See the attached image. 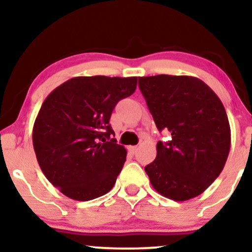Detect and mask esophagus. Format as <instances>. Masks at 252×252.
<instances>
[{"instance_id": "34e87169", "label": "esophagus", "mask_w": 252, "mask_h": 252, "mask_svg": "<svg viewBox=\"0 0 252 252\" xmlns=\"http://www.w3.org/2000/svg\"><path fill=\"white\" fill-rule=\"evenodd\" d=\"M128 149H129L131 153H136V150H137V146H129Z\"/></svg>"}]
</instances>
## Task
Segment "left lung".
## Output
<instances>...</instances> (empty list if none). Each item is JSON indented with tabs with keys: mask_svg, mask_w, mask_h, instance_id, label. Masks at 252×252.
<instances>
[{
	"mask_svg": "<svg viewBox=\"0 0 252 252\" xmlns=\"http://www.w3.org/2000/svg\"><path fill=\"white\" fill-rule=\"evenodd\" d=\"M150 114L168 142L158 141L156 158L144 170L156 192L175 201L201 194L227 160L231 129L213 90L190 76L138 77Z\"/></svg>",
	"mask_w": 252,
	"mask_h": 252,
	"instance_id": "left-lung-1",
	"label": "left lung"
}]
</instances>
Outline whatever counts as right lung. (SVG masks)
Returning <instances> with one entry per match:
<instances>
[{
	"instance_id": "add662e5",
	"label": "right lung",
	"mask_w": 252,
	"mask_h": 252,
	"mask_svg": "<svg viewBox=\"0 0 252 252\" xmlns=\"http://www.w3.org/2000/svg\"><path fill=\"white\" fill-rule=\"evenodd\" d=\"M136 85L137 77H74L43 100L33 126L34 152L42 173L63 194L88 201L114 187L126 150L110 138L115 132L109 121Z\"/></svg>"
}]
</instances>
